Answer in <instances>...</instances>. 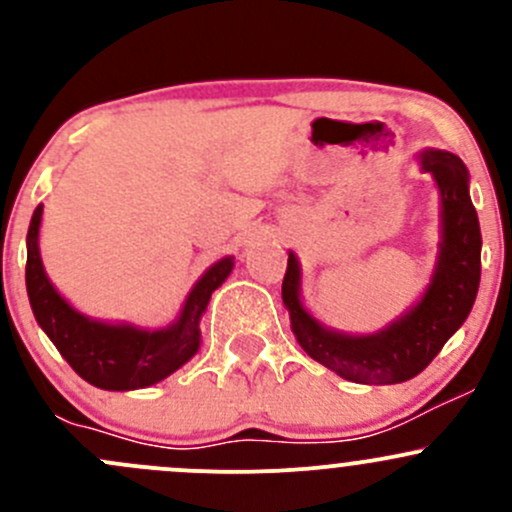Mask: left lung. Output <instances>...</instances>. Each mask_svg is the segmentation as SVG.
<instances>
[{"label": "left lung", "instance_id": "8db88e82", "mask_svg": "<svg viewBox=\"0 0 512 512\" xmlns=\"http://www.w3.org/2000/svg\"><path fill=\"white\" fill-rule=\"evenodd\" d=\"M421 165L436 178L441 190V257L421 302L389 329L371 337H349L319 327L299 302V265L289 252L282 299L299 347L334 374L356 384H401L414 379L466 322L476 302L483 237L468 195L466 165L446 151H423Z\"/></svg>", "mask_w": 512, "mask_h": 512}]
</instances>
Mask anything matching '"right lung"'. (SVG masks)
<instances>
[{
    "label": "right lung",
    "mask_w": 512,
    "mask_h": 512,
    "mask_svg": "<svg viewBox=\"0 0 512 512\" xmlns=\"http://www.w3.org/2000/svg\"><path fill=\"white\" fill-rule=\"evenodd\" d=\"M41 205L34 210L27 235V292L34 317L71 369L98 389L128 391L158 384L173 374L200 347L198 322L210 294L232 272V257L210 267L185 299L178 322L168 329L146 332L128 324H103L74 312L46 280L39 257Z\"/></svg>",
    "instance_id": "1"
}]
</instances>
